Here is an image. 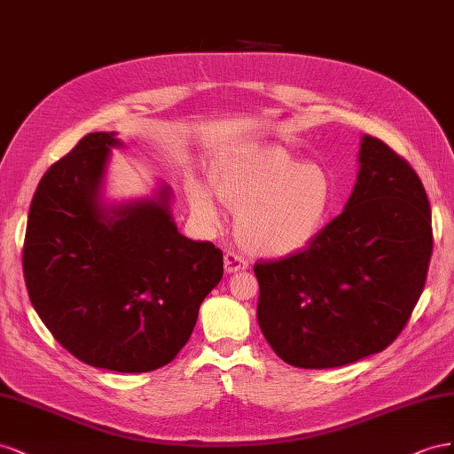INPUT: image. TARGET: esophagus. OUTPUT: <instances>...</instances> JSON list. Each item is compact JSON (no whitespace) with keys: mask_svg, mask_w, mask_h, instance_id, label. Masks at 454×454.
Segmentation results:
<instances>
[{"mask_svg":"<svg viewBox=\"0 0 454 454\" xmlns=\"http://www.w3.org/2000/svg\"><path fill=\"white\" fill-rule=\"evenodd\" d=\"M224 270H226V274H236V271H239V270H247V262H245L238 253L228 251L224 254Z\"/></svg>","mask_w":454,"mask_h":454,"instance_id":"obj_1","label":"esophagus"}]
</instances>
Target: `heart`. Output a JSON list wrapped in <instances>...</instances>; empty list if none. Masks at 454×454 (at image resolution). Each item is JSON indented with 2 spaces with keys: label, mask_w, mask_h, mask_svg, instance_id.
Wrapping results in <instances>:
<instances>
[{
  "label": "heart",
  "mask_w": 454,
  "mask_h": 454,
  "mask_svg": "<svg viewBox=\"0 0 454 454\" xmlns=\"http://www.w3.org/2000/svg\"><path fill=\"white\" fill-rule=\"evenodd\" d=\"M213 186L226 207L238 213L239 243L256 256L281 258L312 243L336 205L329 171L302 163L279 146L241 152L213 173ZM192 209L203 224H220L218 201L209 186L192 183Z\"/></svg>",
  "instance_id": "heart-1"
}]
</instances>
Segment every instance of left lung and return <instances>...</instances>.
<instances>
[{
  "label": "left lung",
  "instance_id": "obj_1",
  "mask_svg": "<svg viewBox=\"0 0 454 454\" xmlns=\"http://www.w3.org/2000/svg\"><path fill=\"white\" fill-rule=\"evenodd\" d=\"M419 175L365 135L344 211L306 249L254 264L256 319L285 364L333 369L379 354L403 331L432 256Z\"/></svg>",
  "mask_w": 454,
  "mask_h": 454
}]
</instances>
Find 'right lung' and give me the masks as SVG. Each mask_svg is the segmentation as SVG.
I'll list each match as a JSON object with an SVG mask.
<instances>
[{"mask_svg":"<svg viewBox=\"0 0 454 454\" xmlns=\"http://www.w3.org/2000/svg\"><path fill=\"white\" fill-rule=\"evenodd\" d=\"M115 133H89L37 184L22 268L32 306L83 364L148 372L175 359L223 279V251L178 231L173 192L106 203Z\"/></svg>","mask_w":454,"mask_h":454,"instance_id":"add662e5","label":"right lung"}]
</instances>
